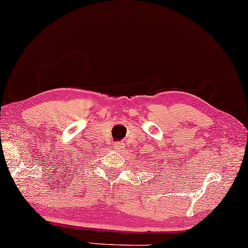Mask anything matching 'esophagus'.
I'll use <instances>...</instances> for the list:
<instances>
[{
  "mask_svg": "<svg viewBox=\"0 0 248 248\" xmlns=\"http://www.w3.org/2000/svg\"><path fill=\"white\" fill-rule=\"evenodd\" d=\"M114 147H115V150H116V151L121 152V151H123V150H124V147H125V143H124V142H122V140H120V142H116V143H115V145H114Z\"/></svg>",
  "mask_w": 248,
  "mask_h": 248,
  "instance_id": "obj_1",
  "label": "esophagus"
}]
</instances>
